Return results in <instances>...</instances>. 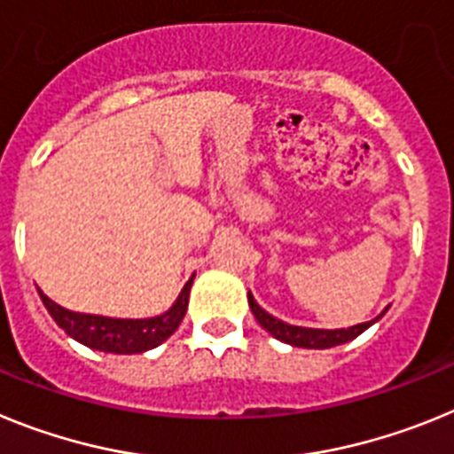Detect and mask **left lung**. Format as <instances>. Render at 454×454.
Instances as JSON below:
<instances>
[{"label":"left lung","instance_id":"1","mask_svg":"<svg viewBox=\"0 0 454 454\" xmlns=\"http://www.w3.org/2000/svg\"><path fill=\"white\" fill-rule=\"evenodd\" d=\"M249 306H251V313H254L255 320H258V325L265 331H270L276 340L287 342V345H293V347H306V349H329V347H336V345H342V342L354 340V338L361 336L365 329H370L374 322H380L381 317H384L386 310H388V306H386V310H381V315H377L374 320L347 326V329H310V326L287 325V322L270 315L262 306H258V301H255L251 293H249Z\"/></svg>","mask_w":454,"mask_h":454}]
</instances>
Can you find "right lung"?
<instances>
[{"label":"right lung","mask_w":454,"mask_h":454,"mask_svg":"<svg viewBox=\"0 0 454 454\" xmlns=\"http://www.w3.org/2000/svg\"><path fill=\"white\" fill-rule=\"evenodd\" d=\"M194 276L184 283L180 290L178 299L173 301L167 313L155 315V317H139V320H129V317H105V315H90V313H74V310L63 309L57 301L47 297L38 287L43 303H45L47 313L52 315V320L61 326L70 338H74L82 345L98 349V352H112V354H141L148 352L153 347L161 345L167 338L173 336V331L178 329L187 313L189 290L194 283Z\"/></svg>","instance_id":"1"}]
</instances>
